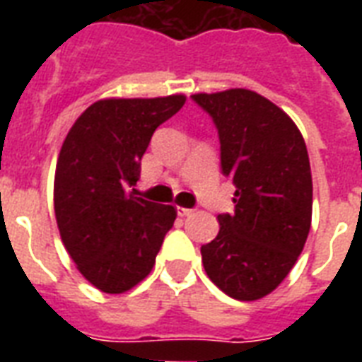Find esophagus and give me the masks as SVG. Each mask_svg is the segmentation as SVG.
Wrapping results in <instances>:
<instances>
[{
    "mask_svg": "<svg viewBox=\"0 0 362 362\" xmlns=\"http://www.w3.org/2000/svg\"><path fill=\"white\" fill-rule=\"evenodd\" d=\"M176 212H178V216H180V218H186V216H192L193 212H195V210H193V209H184V206H178V209H176Z\"/></svg>",
    "mask_w": 362,
    "mask_h": 362,
    "instance_id": "esophagus-1",
    "label": "esophagus"
}]
</instances>
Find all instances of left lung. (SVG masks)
Here are the masks:
<instances>
[{
  "label": "left lung",
  "instance_id": "obj_1",
  "mask_svg": "<svg viewBox=\"0 0 362 362\" xmlns=\"http://www.w3.org/2000/svg\"><path fill=\"white\" fill-rule=\"evenodd\" d=\"M214 120L221 169L233 180L235 214L201 247L206 274L237 300H257L297 263L312 226V170L300 131L263 95L244 88L195 93Z\"/></svg>",
  "mask_w": 362,
  "mask_h": 362
}]
</instances>
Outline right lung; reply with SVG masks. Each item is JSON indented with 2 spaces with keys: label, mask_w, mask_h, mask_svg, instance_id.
<instances>
[{
  "label": "right lung",
  "mask_w": 362,
  "mask_h": 362,
  "mask_svg": "<svg viewBox=\"0 0 362 362\" xmlns=\"http://www.w3.org/2000/svg\"><path fill=\"white\" fill-rule=\"evenodd\" d=\"M186 95L99 99L65 136L54 175L59 237L76 269L99 291L120 295L141 284L176 220L173 204L136 197L141 159L153 131Z\"/></svg>",
  "instance_id": "add662e5"
}]
</instances>
